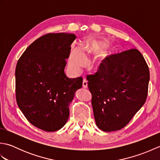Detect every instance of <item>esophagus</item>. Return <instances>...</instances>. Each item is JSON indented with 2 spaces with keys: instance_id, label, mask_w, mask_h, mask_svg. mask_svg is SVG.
Segmentation results:
<instances>
[{
  "instance_id": "34e87169",
  "label": "esophagus",
  "mask_w": 160,
  "mask_h": 160,
  "mask_svg": "<svg viewBox=\"0 0 160 160\" xmlns=\"http://www.w3.org/2000/svg\"><path fill=\"white\" fill-rule=\"evenodd\" d=\"M82 87L84 88V89H87V81L86 79H83Z\"/></svg>"
}]
</instances>
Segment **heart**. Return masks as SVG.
Listing matches in <instances>:
<instances>
[{
    "instance_id": "heart-1",
    "label": "heart",
    "mask_w": 160,
    "mask_h": 160,
    "mask_svg": "<svg viewBox=\"0 0 160 160\" xmlns=\"http://www.w3.org/2000/svg\"><path fill=\"white\" fill-rule=\"evenodd\" d=\"M111 45L108 42L97 40H90L83 47V52L90 54H100ZM87 62L86 57L82 49L78 47L72 50L69 58V66L74 71H79L81 67ZM111 62L108 60L103 59L98 64L97 69L100 71H106L110 66Z\"/></svg>"
}]
</instances>
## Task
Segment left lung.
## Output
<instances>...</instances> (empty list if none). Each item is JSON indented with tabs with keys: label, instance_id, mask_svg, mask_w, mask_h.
<instances>
[{
	"label": "left lung",
	"instance_id": "left-lung-1",
	"mask_svg": "<svg viewBox=\"0 0 160 160\" xmlns=\"http://www.w3.org/2000/svg\"><path fill=\"white\" fill-rule=\"evenodd\" d=\"M106 71L87 78L98 127L105 132L120 130L131 121L147 98L150 73L142 53L135 49L105 58Z\"/></svg>",
	"mask_w": 160,
	"mask_h": 160
}]
</instances>
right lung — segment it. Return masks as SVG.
<instances>
[{
    "label": "right lung",
    "instance_id": "add662e5",
    "mask_svg": "<svg viewBox=\"0 0 160 160\" xmlns=\"http://www.w3.org/2000/svg\"><path fill=\"white\" fill-rule=\"evenodd\" d=\"M76 38L68 33L44 35L17 62V104L30 123L43 131L53 132L64 127L75 93L82 87V78H69L64 71Z\"/></svg>",
    "mask_w": 160,
    "mask_h": 160
}]
</instances>
